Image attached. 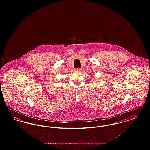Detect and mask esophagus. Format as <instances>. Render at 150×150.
Listing matches in <instances>:
<instances>
[{"label": "esophagus", "instance_id": "34e87169", "mask_svg": "<svg viewBox=\"0 0 150 150\" xmlns=\"http://www.w3.org/2000/svg\"><path fill=\"white\" fill-rule=\"evenodd\" d=\"M75 70H76V71H81V69H80V68H78V69H75Z\"/></svg>", "mask_w": 150, "mask_h": 150}]
</instances>
